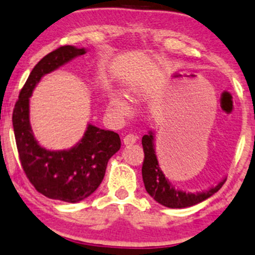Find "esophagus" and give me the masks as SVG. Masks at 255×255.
Returning a JSON list of instances; mask_svg holds the SVG:
<instances>
[{
	"instance_id": "34e87169",
	"label": "esophagus",
	"mask_w": 255,
	"mask_h": 255,
	"mask_svg": "<svg viewBox=\"0 0 255 255\" xmlns=\"http://www.w3.org/2000/svg\"><path fill=\"white\" fill-rule=\"evenodd\" d=\"M137 139H138V136H137V134L128 133V134H127V136L124 137L123 142H124V144L130 145V144H133V143H136Z\"/></svg>"
}]
</instances>
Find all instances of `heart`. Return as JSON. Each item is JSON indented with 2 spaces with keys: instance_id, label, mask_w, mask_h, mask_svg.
Instances as JSON below:
<instances>
[{
  "instance_id": "heart-1",
  "label": "heart",
  "mask_w": 255,
  "mask_h": 255,
  "mask_svg": "<svg viewBox=\"0 0 255 255\" xmlns=\"http://www.w3.org/2000/svg\"><path fill=\"white\" fill-rule=\"evenodd\" d=\"M110 109L113 111V112L118 113V115L125 116L130 112V106H128V101L122 97H118V95H113L110 99Z\"/></svg>"
}]
</instances>
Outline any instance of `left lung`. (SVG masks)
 Returning <instances> with one entry per match:
<instances>
[{
  "label": "left lung",
  "mask_w": 255,
  "mask_h": 255,
  "mask_svg": "<svg viewBox=\"0 0 255 255\" xmlns=\"http://www.w3.org/2000/svg\"><path fill=\"white\" fill-rule=\"evenodd\" d=\"M142 145L143 151H144V160H143L142 166L143 182H144L146 192L150 194L157 203H160L161 205L172 209L193 206L216 193L226 182V179H223L222 181L218 182L216 186L199 193H190L176 190L167 180L160 166H158L156 154H155L154 133L151 131L142 137Z\"/></svg>",
  "instance_id": "1"
}]
</instances>
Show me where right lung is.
Here are the masks:
<instances>
[{
  "instance_id": "right-lung-1",
  "label": "right lung",
  "mask_w": 255,
  "mask_h": 255,
  "mask_svg": "<svg viewBox=\"0 0 255 255\" xmlns=\"http://www.w3.org/2000/svg\"><path fill=\"white\" fill-rule=\"evenodd\" d=\"M85 53V49L64 45L40 59L20 91L13 111L15 142L27 179L39 193L67 203L83 200L97 190L105 176L107 162L121 149V138L117 132L89 124L82 139L71 149L47 150L33 136L29 97L45 74Z\"/></svg>"
}]
</instances>
